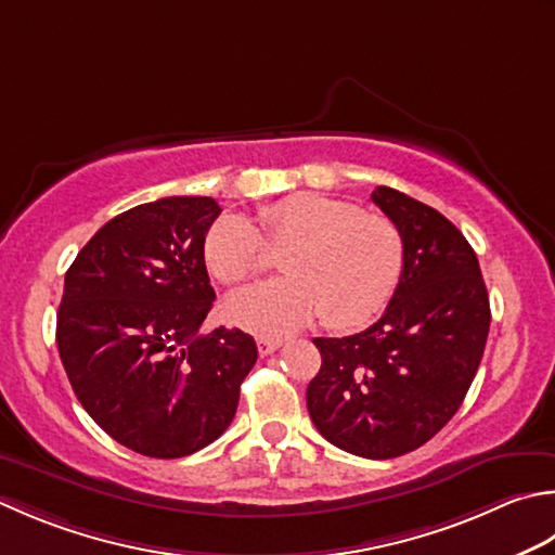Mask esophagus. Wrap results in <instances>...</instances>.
<instances>
[{"mask_svg": "<svg viewBox=\"0 0 555 555\" xmlns=\"http://www.w3.org/2000/svg\"><path fill=\"white\" fill-rule=\"evenodd\" d=\"M281 344H284V339H281V336H259L257 349H259V353H262V356H269V353H274L276 349H281Z\"/></svg>", "mask_w": 555, "mask_h": 555, "instance_id": "1", "label": "esophagus"}]
</instances>
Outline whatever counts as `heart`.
<instances>
[{
	"label": "heart",
	"instance_id": "heart-1",
	"mask_svg": "<svg viewBox=\"0 0 555 555\" xmlns=\"http://www.w3.org/2000/svg\"><path fill=\"white\" fill-rule=\"evenodd\" d=\"M259 228L269 247L284 249L288 276L228 298L225 314L237 327L262 334L296 330L324 314L334 330L373 320L404 274V237L392 219L320 194H296L262 206ZM211 274L225 286L245 284L267 267L262 235L245 216L228 214L204 241Z\"/></svg>",
	"mask_w": 555,
	"mask_h": 555
}]
</instances>
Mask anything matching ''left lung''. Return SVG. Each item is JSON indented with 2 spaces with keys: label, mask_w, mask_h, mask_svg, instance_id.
<instances>
[{
  "label": "left lung",
  "mask_w": 555,
  "mask_h": 555,
  "mask_svg": "<svg viewBox=\"0 0 555 555\" xmlns=\"http://www.w3.org/2000/svg\"><path fill=\"white\" fill-rule=\"evenodd\" d=\"M404 237V274L373 327L312 344L314 428L339 450L392 460L442 430L469 392L491 327L479 259L460 228L392 188L371 197Z\"/></svg>",
  "instance_id": "1"
}]
</instances>
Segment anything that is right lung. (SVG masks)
<instances>
[{
  "instance_id": "1",
  "label": "right lung",
  "mask_w": 555,
  "mask_h": 555,
  "mask_svg": "<svg viewBox=\"0 0 555 555\" xmlns=\"http://www.w3.org/2000/svg\"><path fill=\"white\" fill-rule=\"evenodd\" d=\"M221 206L166 197L115 216L64 276L57 349L76 399L107 436L176 460L231 426L257 344L241 330L199 336L216 293L204 241Z\"/></svg>"
}]
</instances>
